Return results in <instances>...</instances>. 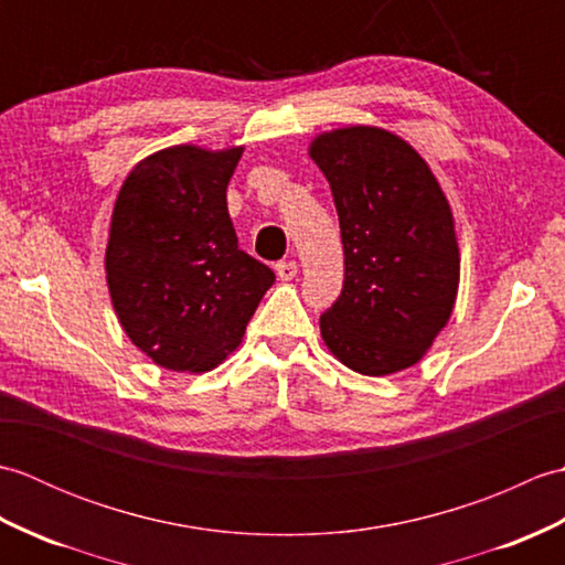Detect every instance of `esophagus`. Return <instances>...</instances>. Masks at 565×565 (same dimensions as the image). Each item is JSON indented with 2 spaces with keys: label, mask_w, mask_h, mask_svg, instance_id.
<instances>
[{
  "label": "esophagus",
  "mask_w": 565,
  "mask_h": 565,
  "mask_svg": "<svg viewBox=\"0 0 565 565\" xmlns=\"http://www.w3.org/2000/svg\"><path fill=\"white\" fill-rule=\"evenodd\" d=\"M276 276H279L281 281H291V279H296V274H298V267H296V262H276Z\"/></svg>",
  "instance_id": "1"
}]
</instances>
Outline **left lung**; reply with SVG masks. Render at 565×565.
<instances>
[{
  "mask_svg": "<svg viewBox=\"0 0 565 565\" xmlns=\"http://www.w3.org/2000/svg\"><path fill=\"white\" fill-rule=\"evenodd\" d=\"M340 215L344 284L320 334L344 366L388 376L417 364L459 291V245L439 182L391 130L347 126L310 142Z\"/></svg>",
  "mask_w": 565,
  "mask_h": 565,
  "instance_id": "left-lung-1",
  "label": "left lung"
}]
</instances>
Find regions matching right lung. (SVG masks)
I'll use <instances>...</instances> for the list:
<instances>
[{
	"instance_id": "1",
	"label": "right lung",
	"mask_w": 565,
	"mask_h": 565,
	"mask_svg": "<svg viewBox=\"0 0 565 565\" xmlns=\"http://www.w3.org/2000/svg\"><path fill=\"white\" fill-rule=\"evenodd\" d=\"M243 148L172 146L140 160L118 191L106 284L124 332L154 364L201 374L245 334L274 284L237 247L225 191Z\"/></svg>"
}]
</instances>
